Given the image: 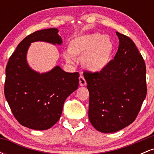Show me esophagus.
Here are the masks:
<instances>
[{"instance_id": "1", "label": "esophagus", "mask_w": 154, "mask_h": 154, "mask_svg": "<svg viewBox=\"0 0 154 154\" xmlns=\"http://www.w3.org/2000/svg\"><path fill=\"white\" fill-rule=\"evenodd\" d=\"M79 85L81 86H84L86 85V80L85 79V77H83L82 75H80L79 77Z\"/></svg>"}]
</instances>
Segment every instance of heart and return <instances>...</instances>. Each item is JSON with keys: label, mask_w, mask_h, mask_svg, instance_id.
I'll list each match as a JSON object with an SVG mask.
<instances>
[{"label": "heart", "mask_w": 154, "mask_h": 154, "mask_svg": "<svg viewBox=\"0 0 154 154\" xmlns=\"http://www.w3.org/2000/svg\"><path fill=\"white\" fill-rule=\"evenodd\" d=\"M114 45L110 38L100 34H92L77 37L70 41L69 51L63 54L69 63L74 57L82 58L84 68L92 72L103 70L110 61Z\"/></svg>", "instance_id": "b5f03b06"}]
</instances>
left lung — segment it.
<instances>
[{"instance_id": "obj_1", "label": "left lung", "mask_w": 154, "mask_h": 154, "mask_svg": "<svg viewBox=\"0 0 154 154\" xmlns=\"http://www.w3.org/2000/svg\"><path fill=\"white\" fill-rule=\"evenodd\" d=\"M116 34L119 45L114 59L102 71L83 73L90 94V122L104 133L119 131L133 122L147 93L142 55L129 37Z\"/></svg>"}]
</instances>
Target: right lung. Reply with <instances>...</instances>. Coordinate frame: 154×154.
I'll list each match as a JSON object with an SVG mask.
<instances>
[{
  "label": "right lung",
  "instance_id": "add662e5",
  "mask_svg": "<svg viewBox=\"0 0 154 154\" xmlns=\"http://www.w3.org/2000/svg\"><path fill=\"white\" fill-rule=\"evenodd\" d=\"M58 32L50 28L26 36L6 65L4 94L7 102L16 119L33 130H44L54 126L60 119L65 100L79 86L78 72H66L57 66L39 74L26 63V51L32 42L61 44Z\"/></svg>",
  "mask_w": 154,
  "mask_h": 154
}]
</instances>
